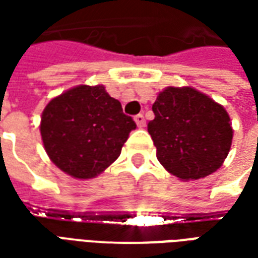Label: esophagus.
<instances>
[{
    "label": "esophagus",
    "mask_w": 258,
    "mask_h": 258,
    "mask_svg": "<svg viewBox=\"0 0 258 258\" xmlns=\"http://www.w3.org/2000/svg\"><path fill=\"white\" fill-rule=\"evenodd\" d=\"M135 123H137V125L140 127V128H142V127H145L146 125V120L145 117H144V114H137L134 117Z\"/></svg>",
    "instance_id": "34e87169"
}]
</instances>
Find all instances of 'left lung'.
Segmentation results:
<instances>
[{
    "mask_svg": "<svg viewBox=\"0 0 258 258\" xmlns=\"http://www.w3.org/2000/svg\"><path fill=\"white\" fill-rule=\"evenodd\" d=\"M148 131L157 160L184 181L205 178L228 156L233 130L227 110L192 87H167L153 103Z\"/></svg>",
    "mask_w": 258,
    "mask_h": 258,
    "instance_id": "obj_1",
    "label": "left lung"
}]
</instances>
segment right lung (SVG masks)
Masks as SVG:
<instances>
[{
  "instance_id": "add662e5",
  "label": "right lung",
  "mask_w": 258,
  "mask_h": 258,
  "mask_svg": "<svg viewBox=\"0 0 258 258\" xmlns=\"http://www.w3.org/2000/svg\"><path fill=\"white\" fill-rule=\"evenodd\" d=\"M137 128L121 103L103 85H77L48 103L41 116V138L52 163L79 179L94 178L121 153Z\"/></svg>"
}]
</instances>
